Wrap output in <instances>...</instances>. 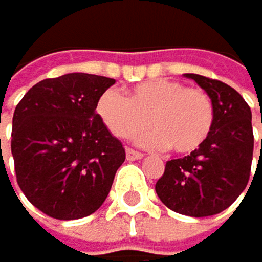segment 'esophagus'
Here are the masks:
<instances>
[{"label": "esophagus", "mask_w": 262, "mask_h": 262, "mask_svg": "<svg viewBox=\"0 0 262 262\" xmlns=\"http://www.w3.org/2000/svg\"><path fill=\"white\" fill-rule=\"evenodd\" d=\"M126 157H128V161H138V159H142V154L134 151V149L126 147Z\"/></svg>", "instance_id": "34e87169"}]
</instances>
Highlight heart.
<instances>
[{
	"label": "heart",
	"instance_id": "obj_1",
	"mask_svg": "<svg viewBox=\"0 0 262 262\" xmlns=\"http://www.w3.org/2000/svg\"><path fill=\"white\" fill-rule=\"evenodd\" d=\"M97 113L116 138H129L149 147H169L176 154H192L203 146L213 126V105L200 88H188L169 78L149 80L124 98L108 90L97 103ZM149 122L155 128L139 133Z\"/></svg>",
	"mask_w": 262,
	"mask_h": 262
}]
</instances>
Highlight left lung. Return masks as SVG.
<instances>
[{
	"label": "left lung",
	"instance_id": "8db88e82",
	"mask_svg": "<svg viewBox=\"0 0 262 262\" xmlns=\"http://www.w3.org/2000/svg\"><path fill=\"white\" fill-rule=\"evenodd\" d=\"M184 77L197 82L210 97L213 126L200 149L165 164L156 193L180 215L210 216L228 208L248 185L254 147L251 110L234 88L220 80L197 74Z\"/></svg>",
	"mask_w": 262,
	"mask_h": 262
}]
</instances>
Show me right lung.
<instances>
[{
    "mask_svg": "<svg viewBox=\"0 0 262 262\" xmlns=\"http://www.w3.org/2000/svg\"><path fill=\"white\" fill-rule=\"evenodd\" d=\"M113 83L90 74L46 78L14 110L11 152L17 184L49 216L83 218L108 197L126 152L95 110Z\"/></svg>",
    "mask_w": 262,
    "mask_h": 262,
    "instance_id": "obj_1",
    "label": "right lung"
}]
</instances>
